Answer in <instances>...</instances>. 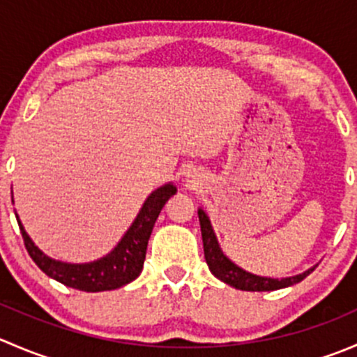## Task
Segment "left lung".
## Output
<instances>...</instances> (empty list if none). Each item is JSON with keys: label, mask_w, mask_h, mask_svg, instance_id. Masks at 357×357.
Instances as JSON below:
<instances>
[{"label": "left lung", "mask_w": 357, "mask_h": 357, "mask_svg": "<svg viewBox=\"0 0 357 357\" xmlns=\"http://www.w3.org/2000/svg\"><path fill=\"white\" fill-rule=\"evenodd\" d=\"M199 221L202 229V242H204V254L205 262H207L208 269L212 275L218 280H221L226 285L233 287V289L245 290V291H271L287 289V287L295 285V283L302 282L307 275L314 271L316 266L309 268L307 271L301 273L295 276H287V278H269V276H259L254 273H248L236 266L225 252L221 250V245L218 242L214 228L211 225L207 212L199 207Z\"/></svg>", "instance_id": "8db88e82"}]
</instances>
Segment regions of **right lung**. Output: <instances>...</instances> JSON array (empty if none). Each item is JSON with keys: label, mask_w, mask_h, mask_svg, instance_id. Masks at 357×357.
Returning a JSON list of instances; mask_svg holds the SVG:
<instances>
[{"label": "right lung", "mask_w": 357, "mask_h": 357, "mask_svg": "<svg viewBox=\"0 0 357 357\" xmlns=\"http://www.w3.org/2000/svg\"><path fill=\"white\" fill-rule=\"evenodd\" d=\"M176 192H178V188L172 183H165V185L153 190L146 197L145 204L139 208L138 215L128 228V231L124 233L121 242L103 257L91 262H81V264L56 261V259L46 255L27 235L19 215L15 214V218L29 255L50 278L56 280V282L63 283L70 289L82 291L115 290L128 285L139 276L143 262H145L146 245H149L150 235H152L158 214H160L165 202L171 199Z\"/></svg>", "instance_id": "add662e5"}]
</instances>
